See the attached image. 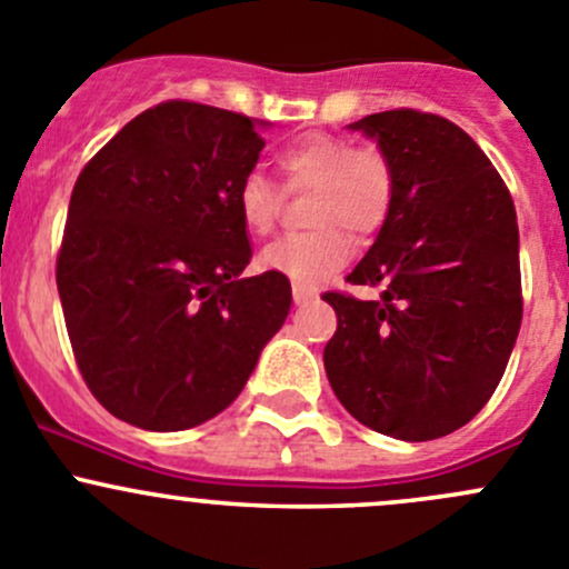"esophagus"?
I'll return each mask as SVG.
<instances>
[{
    "label": "esophagus",
    "mask_w": 569,
    "mask_h": 569,
    "mask_svg": "<svg viewBox=\"0 0 569 569\" xmlns=\"http://www.w3.org/2000/svg\"><path fill=\"white\" fill-rule=\"evenodd\" d=\"M291 297H295V306H306V302L313 300V291L311 289H302V286H295Z\"/></svg>",
    "instance_id": "obj_1"
}]
</instances>
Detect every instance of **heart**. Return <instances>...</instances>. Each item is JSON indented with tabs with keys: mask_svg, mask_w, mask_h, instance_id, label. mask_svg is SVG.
Here are the masks:
<instances>
[{
	"mask_svg": "<svg viewBox=\"0 0 569 569\" xmlns=\"http://www.w3.org/2000/svg\"><path fill=\"white\" fill-rule=\"evenodd\" d=\"M278 168L291 192L317 189L313 226L321 231L267 244L258 256V267L297 286H317L352 256V242L338 224L360 237L382 226L393 198L391 164L380 148H355L343 137L311 134L280 151ZM278 209L280 192L267 176L258 170L242 176L237 211L250 233L261 237L272 231Z\"/></svg>",
	"mask_w": 569,
	"mask_h": 569,
	"instance_id": "1",
	"label": "heart"
}]
</instances>
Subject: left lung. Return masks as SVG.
<instances>
[{"instance_id": "left-lung-1", "label": "left lung", "mask_w": 569, "mask_h": 569, "mask_svg": "<svg viewBox=\"0 0 569 569\" xmlns=\"http://www.w3.org/2000/svg\"><path fill=\"white\" fill-rule=\"evenodd\" d=\"M386 153L393 198L349 283L377 300L325 295L338 330L325 371L363 427L396 440L465 427L501 382L518 341L515 203L481 148L451 120L391 109L347 126Z\"/></svg>"}]
</instances>
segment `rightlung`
<instances>
[{"instance_id":"add662e5","label":"right lung","mask_w":569,"mask_h":569,"mask_svg":"<svg viewBox=\"0 0 569 569\" xmlns=\"http://www.w3.org/2000/svg\"><path fill=\"white\" fill-rule=\"evenodd\" d=\"M263 120L168 101L77 178L57 291L79 371L120 421L181 432L226 410L291 308L289 278H242L237 187Z\"/></svg>"}]
</instances>
